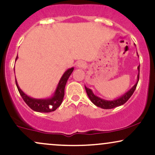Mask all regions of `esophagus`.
I'll list each match as a JSON object with an SVG mask.
<instances>
[{
  "label": "esophagus",
  "mask_w": 155,
  "mask_h": 155,
  "mask_svg": "<svg viewBox=\"0 0 155 155\" xmlns=\"http://www.w3.org/2000/svg\"><path fill=\"white\" fill-rule=\"evenodd\" d=\"M76 67H77V68H84V66H85L84 63L83 61H78V62L76 63Z\"/></svg>",
  "instance_id": "esophagus-1"
}]
</instances>
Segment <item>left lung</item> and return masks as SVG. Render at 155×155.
I'll list each match as a JSON object with an SVG mask.
<instances>
[{"instance_id":"8db88e82","label":"left lung","mask_w":155,"mask_h":155,"mask_svg":"<svg viewBox=\"0 0 155 155\" xmlns=\"http://www.w3.org/2000/svg\"><path fill=\"white\" fill-rule=\"evenodd\" d=\"M138 56H139V55H138ZM139 68H140V65H139L137 68L139 74H138L137 75V82H136L135 84H134L129 90L127 91V92L123 94V95L119 97L117 99H115V100H107L95 95V94H94V92H92V89L87 88V87L84 85L86 92H87V95H88L89 98L90 99V100L92 102L93 104H94V105L97 106L99 107L102 108V109H112V108H114L118 107V106L124 105V103H126V102L128 101V99L131 97L132 94H133V93L134 92V91H135L136 88H137L138 81H139Z\"/></svg>"}]
</instances>
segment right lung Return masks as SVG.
<instances>
[{"mask_svg": "<svg viewBox=\"0 0 155 155\" xmlns=\"http://www.w3.org/2000/svg\"><path fill=\"white\" fill-rule=\"evenodd\" d=\"M17 58L18 55L16 56V61L17 60ZM74 69V68L72 67V68L67 69L64 72V74L61 76L55 92H54L53 95L50 97H48L45 99H36L31 97L26 94L20 89L16 79V87H17L18 92L21 94L24 101L27 103V105L31 109H32L33 110L36 112H39V113H50V112L55 110L61 105V103H62L63 97H64L65 87H66L67 81H68L71 74H72Z\"/></svg>", "mask_w": 155, "mask_h": 155, "instance_id": "right-lung-1", "label": "right lung"}]
</instances>
